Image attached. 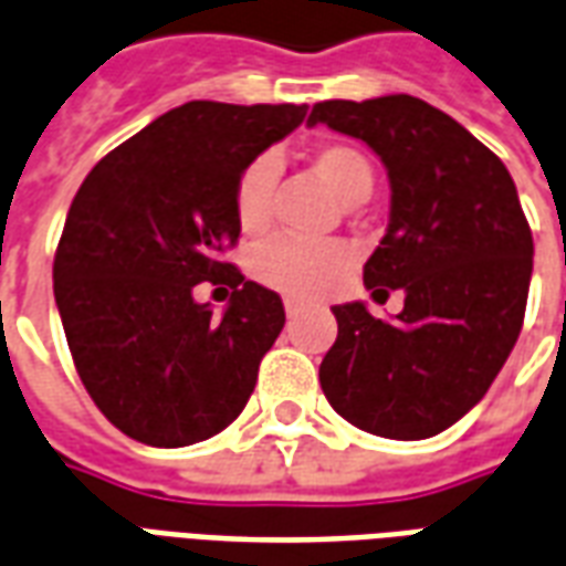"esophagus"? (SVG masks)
Masks as SVG:
<instances>
[{
	"label": "esophagus",
	"mask_w": 566,
	"mask_h": 566,
	"mask_svg": "<svg viewBox=\"0 0 566 566\" xmlns=\"http://www.w3.org/2000/svg\"><path fill=\"white\" fill-rule=\"evenodd\" d=\"M284 312H287V318L294 321L300 312H303V306L300 303H294V300H284Z\"/></svg>",
	"instance_id": "1"
}]
</instances>
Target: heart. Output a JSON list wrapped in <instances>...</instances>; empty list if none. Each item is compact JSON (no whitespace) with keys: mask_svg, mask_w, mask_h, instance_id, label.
Wrapping results in <instances>:
<instances>
[{"mask_svg":"<svg viewBox=\"0 0 566 566\" xmlns=\"http://www.w3.org/2000/svg\"><path fill=\"white\" fill-rule=\"evenodd\" d=\"M308 163L324 185L345 206H355L373 190V163L348 142H318L308 150ZM275 169L266 157L248 163L233 190L235 223L245 235H258L270 223V197ZM348 248L339 242H303L291 235H275L260 245L251 260V272L260 284L279 294L312 300L331 291L348 270Z\"/></svg>","mask_w":566,"mask_h":566,"instance_id":"obj_1","label":"heart"}]
</instances>
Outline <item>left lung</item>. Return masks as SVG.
<instances>
[{"mask_svg": "<svg viewBox=\"0 0 566 566\" xmlns=\"http://www.w3.org/2000/svg\"><path fill=\"white\" fill-rule=\"evenodd\" d=\"M315 124L367 142L385 163L391 221L364 284L406 294L394 321L364 303L333 306L324 397L376 437H437L485 397L522 333L534 239L515 181L473 133L409 93L327 99L312 108Z\"/></svg>", "mask_w": 566, "mask_h": 566, "instance_id": "obj_1", "label": "left lung"}]
</instances>
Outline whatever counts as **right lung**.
Returning a JSON list of instances; mask_svg holds the SVG:
<instances>
[{
	"instance_id": "right-lung-1",
	"label": "right lung",
	"mask_w": 566,
	"mask_h": 566,
	"mask_svg": "<svg viewBox=\"0 0 566 566\" xmlns=\"http://www.w3.org/2000/svg\"><path fill=\"white\" fill-rule=\"evenodd\" d=\"M303 117L306 105L193 99L105 154L72 199L56 308L84 388L129 439L181 449L245 409L284 306L223 260L239 239L233 190ZM199 281L231 291L221 319L192 300Z\"/></svg>"
}]
</instances>
